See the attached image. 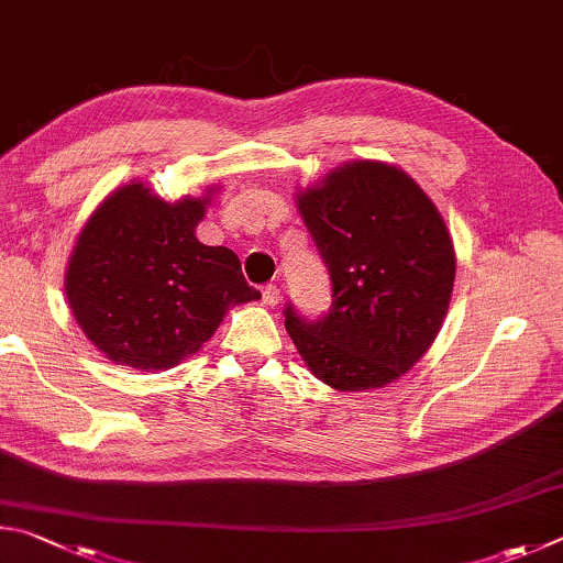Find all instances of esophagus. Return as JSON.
<instances>
[{
    "label": "esophagus",
    "mask_w": 563,
    "mask_h": 563,
    "mask_svg": "<svg viewBox=\"0 0 563 563\" xmlns=\"http://www.w3.org/2000/svg\"><path fill=\"white\" fill-rule=\"evenodd\" d=\"M262 297H264V303H266V307H276V303L282 301V289L276 287V284H269V287H264Z\"/></svg>",
    "instance_id": "esophagus-1"
}]
</instances>
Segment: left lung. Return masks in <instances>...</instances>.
I'll return each mask as SVG.
<instances>
[{
	"label": "left lung",
	"instance_id": "obj_1",
	"mask_svg": "<svg viewBox=\"0 0 563 563\" xmlns=\"http://www.w3.org/2000/svg\"><path fill=\"white\" fill-rule=\"evenodd\" d=\"M331 274V309L289 336L313 378L386 388L426 356L448 317L455 246L435 202L398 165L351 161L294 195Z\"/></svg>",
	"mask_w": 563,
	"mask_h": 563
}]
</instances>
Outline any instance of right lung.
<instances>
[{
    "instance_id": "add662e5",
    "label": "right lung",
    "mask_w": 563,
    "mask_h": 563,
    "mask_svg": "<svg viewBox=\"0 0 563 563\" xmlns=\"http://www.w3.org/2000/svg\"><path fill=\"white\" fill-rule=\"evenodd\" d=\"M220 190L167 202L133 180L86 220L68 256L66 301L86 339L115 366L175 368L212 339L232 307L262 299L232 250L195 236Z\"/></svg>"
}]
</instances>
